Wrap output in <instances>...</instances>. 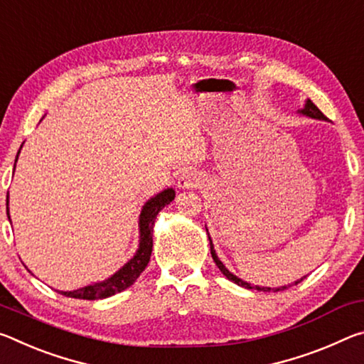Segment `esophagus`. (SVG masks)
I'll return each instance as SVG.
<instances>
[{
  "instance_id": "1",
  "label": "esophagus",
  "mask_w": 364,
  "mask_h": 364,
  "mask_svg": "<svg viewBox=\"0 0 364 364\" xmlns=\"http://www.w3.org/2000/svg\"><path fill=\"white\" fill-rule=\"evenodd\" d=\"M200 183V178L193 172H186V174H182L178 177V182L177 186L178 188H195L196 186Z\"/></svg>"
}]
</instances>
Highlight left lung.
<instances>
[{"label": "left lung", "instance_id": "obj_1", "mask_svg": "<svg viewBox=\"0 0 364 364\" xmlns=\"http://www.w3.org/2000/svg\"><path fill=\"white\" fill-rule=\"evenodd\" d=\"M301 114H305V116H309V117H314V119H323V121H326V116L323 114V112L319 111V108L316 105L313 103L311 100H308L306 101V105H305V108L301 109ZM208 232V230H206ZM210 247H211V256H213V259H214V263H216V266L219 267V271H221L225 277L229 279V281H232V282H235L237 285H242V287H247V289H256V290H263V291H281V290H284V289H289V287H279V289H269V287H252V285H250L248 282H243L242 279H238L237 276H234V274L232 272H229V269L228 267H225L221 261H219V258H218V255H216V252H214V247H213V242H211V238H210ZM299 282H301V279ZM299 282H295V284H299Z\"/></svg>", "mask_w": 364, "mask_h": 364}]
</instances>
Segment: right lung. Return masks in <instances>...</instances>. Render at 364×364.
<instances>
[{
	"instance_id": "obj_1",
	"label": "right lung",
	"mask_w": 364,
	"mask_h": 364,
	"mask_svg": "<svg viewBox=\"0 0 364 364\" xmlns=\"http://www.w3.org/2000/svg\"><path fill=\"white\" fill-rule=\"evenodd\" d=\"M19 156V153H17ZM17 161V158H16ZM16 168V164H14ZM176 192L172 188L164 190L159 195L151 198L148 203L143 206L140 214V247L136 250V253L127 264H124L114 276L109 277L108 281L87 285L74 291H59L61 295L70 296V299H80V300H101L106 296H111L119 291L126 290L130 287L140 274L145 271V267L150 261L151 250H153V225L154 219H156L158 213L163 210L166 205H169L174 200ZM8 218H9V208H8Z\"/></svg>"
}]
</instances>
